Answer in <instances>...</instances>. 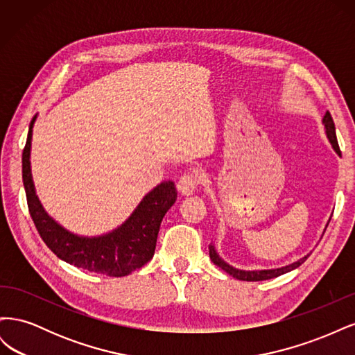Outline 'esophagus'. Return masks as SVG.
<instances>
[{"instance_id": "esophagus-1", "label": "esophagus", "mask_w": 355, "mask_h": 355, "mask_svg": "<svg viewBox=\"0 0 355 355\" xmlns=\"http://www.w3.org/2000/svg\"><path fill=\"white\" fill-rule=\"evenodd\" d=\"M197 185H198V179L196 175L192 173H188V175H184L179 182H178V189L182 196H192L194 192L197 191Z\"/></svg>"}]
</instances>
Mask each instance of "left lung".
I'll return each mask as SVG.
<instances>
[{
  "instance_id": "1",
  "label": "left lung",
  "mask_w": 355,
  "mask_h": 355,
  "mask_svg": "<svg viewBox=\"0 0 355 355\" xmlns=\"http://www.w3.org/2000/svg\"><path fill=\"white\" fill-rule=\"evenodd\" d=\"M321 123H323L324 125V133L329 139V142L333 148V151H335L338 155H340V151H339V145H338V141H336V130H335V123H333V118L330 115L329 111H326L323 120H321ZM330 219L327 220L326 223V228L329 225ZM326 231V230H324ZM324 234V232H323ZM323 237V235H321ZM209 252H210V259L214 265H218L219 268H222V270L225 272H228L230 275H232L234 278H237V280H241V282H263V280H271V278H275V277H280L286 272H290L296 270L297 266L302 265L306 259H308V254L302 256L300 259L288 263V265H284V266H280V268H271V270H240V268H235L232 265H230L228 262H225L222 257L219 256V253L216 252V247H214V243L211 240V243L209 244Z\"/></svg>"
}]
</instances>
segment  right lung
<instances>
[{"label": "right lung", "mask_w": 355, "mask_h": 355, "mask_svg": "<svg viewBox=\"0 0 355 355\" xmlns=\"http://www.w3.org/2000/svg\"><path fill=\"white\" fill-rule=\"evenodd\" d=\"M38 114L29 124L22 154V176L31 218L42 241L59 259L81 270L124 277L153 259L161 220L178 198L173 180H163L139 201L121 225L101 235H78L53 219L37 196L31 171L32 132Z\"/></svg>", "instance_id": "right-lung-1"}]
</instances>
